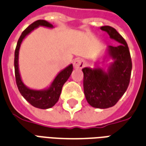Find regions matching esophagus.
Returning <instances> with one entry per match:
<instances>
[{"label":"esophagus","instance_id":"34e87169","mask_svg":"<svg viewBox=\"0 0 146 146\" xmlns=\"http://www.w3.org/2000/svg\"><path fill=\"white\" fill-rule=\"evenodd\" d=\"M73 66L76 69H82L84 66V63L80 59H76L73 61Z\"/></svg>","mask_w":146,"mask_h":146}]
</instances>
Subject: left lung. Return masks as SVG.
I'll return each instance as SVG.
<instances>
[{
    "label": "left lung",
    "instance_id": "left-lung-1",
    "mask_svg": "<svg viewBox=\"0 0 146 146\" xmlns=\"http://www.w3.org/2000/svg\"><path fill=\"white\" fill-rule=\"evenodd\" d=\"M111 39L119 43L117 46H108L104 59H113L108 68L84 67L83 90L88 103L94 108L107 109L116 104L126 91L129 83L132 60L124 38L115 29L101 27Z\"/></svg>",
    "mask_w": 146,
    "mask_h": 146
}]
</instances>
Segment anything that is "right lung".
I'll list each match as a JSON object with an SVG mask.
<instances>
[{
    "label": "right lung",
    "instance_id": "1",
    "mask_svg": "<svg viewBox=\"0 0 146 146\" xmlns=\"http://www.w3.org/2000/svg\"><path fill=\"white\" fill-rule=\"evenodd\" d=\"M45 27L48 28H53V24L44 20H38L33 22L30 26L23 31L17 41L16 50L14 53V70L15 78L19 91L23 97L30 104L34 107L46 110L53 107L59 100L63 84L67 81L73 72V64H70L65 69H63L56 75L50 86L43 90H33L27 87L22 81L20 71H19V50L23 40L33 30L39 27Z\"/></svg>",
    "mask_w": 146,
    "mask_h": 146
}]
</instances>
